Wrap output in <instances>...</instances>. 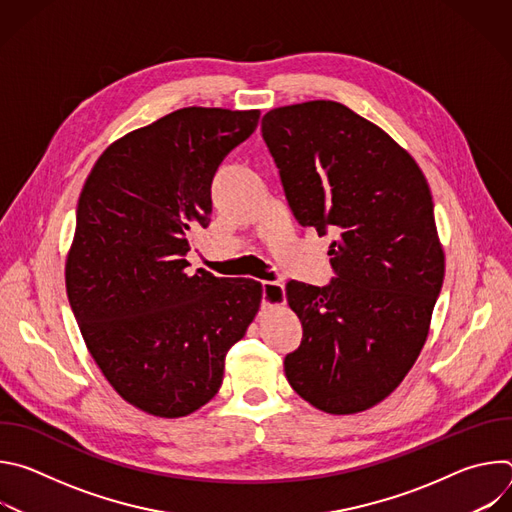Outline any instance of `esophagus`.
Segmentation results:
<instances>
[{
    "mask_svg": "<svg viewBox=\"0 0 512 512\" xmlns=\"http://www.w3.org/2000/svg\"><path fill=\"white\" fill-rule=\"evenodd\" d=\"M285 302V287L281 281H263V306H279Z\"/></svg>",
    "mask_w": 512,
    "mask_h": 512,
    "instance_id": "1",
    "label": "esophagus"
}]
</instances>
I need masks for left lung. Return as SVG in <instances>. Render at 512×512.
<instances>
[{"label": "left lung", "instance_id": "1", "mask_svg": "<svg viewBox=\"0 0 512 512\" xmlns=\"http://www.w3.org/2000/svg\"><path fill=\"white\" fill-rule=\"evenodd\" d=\"M261 133L300 225L336 237L328 285H285L304 326L285 377L320 411L371 409L411 371L444 283L427 180L389 133L336 101L271 109Z\"/></svg>", "mask_w": 512, "mask_h": 512}]
</instances>
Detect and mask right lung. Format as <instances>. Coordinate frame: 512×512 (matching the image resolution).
I'll list each match as a JSON object with an SVG mask.
<instances>
[{
  "mask_svg": "<svg viewBox=\"0 0 512 512\" xmlns=\"http://www.w3.org/2000/svg\"><path fill=\"white\" fill-rule=\"evenodd\" d=\"M259 115L178 109L113 141L83 186L68 302L109 385L150 415L206 405L259 312V281L186 273L192 233L210 223L214 172Z\"/></svg>",
  "mask_w": 512,
  "mask_h": 512,
  "instance_id": "right-lung-1",
  "label": "right lung"
}]
</instances>
